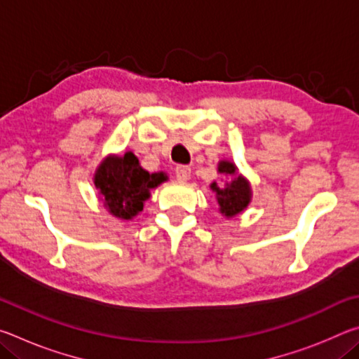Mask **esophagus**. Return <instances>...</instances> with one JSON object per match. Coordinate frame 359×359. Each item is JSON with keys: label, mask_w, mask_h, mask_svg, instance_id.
<instances>
[{"label": "esophagus", "mask_w": 359, "mask_h": 359, "mask_svg": "<svg viewBox=\"0 0 359 359\" xmlns=\"http://www.w3.org/2000/svg\"><path fill=\"white\" fill-rule=\"evenodd\" d=\"M190 174H191V168L190 166H184V165H179L175 168V177L177 180H188L190 179Z\"/></svg>", "instance_id": "1"}]
</instances>
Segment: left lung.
Wrapping results in <instances>:
<instances>
[{
  "label": "left lung",
  "instance_id": "8db88e82",
  "mask_svg": "<svg viewBox=\"0 0 359 359\" xmlns=\"http://www.w3.org/2000/svg\"><path fill=\"white\" fill-rule=\"evenodd\" d=\"M218 172L231 175V180L224 184L223 188L218 187L215 182L210 185L212 190L217 193V203L220 205V212L224 217H236L252 201V188L248 180L238 174V168L231 161L218 163Z\"/></svg>",
  "mask_w": 359,
  "mask_h": 359
}]
</instances>
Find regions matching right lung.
I'll return each mask as SVG.
<instances>
[{
  "mask_svg": "<svg viewBox=\"0 0 359 359\" xmlns=\"http://www.w3.org/2000/svg\"><path fill=\"white\" fill-rule=\"evenodd\" d=\"M165 180H168L165 172L150 174L142 169L133 151L121 156L109 155L101 161L93 177L104 208L120 220L135 218L150 198L151 188Z\"/></svg>",
  "mask_w": 359,
  "mask_h": 359,
  "instance_id": "right-lung-1",
  "label": "right lung"
}]
</instances>
